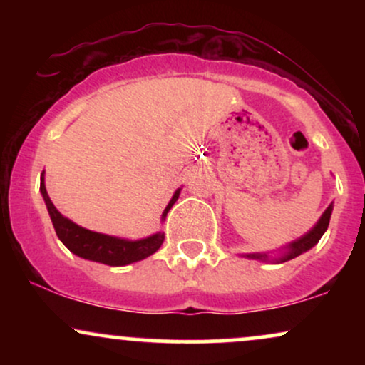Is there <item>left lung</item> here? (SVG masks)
Listing matches in <instances>:
<instances>
[{"instance_id": "obj_1", "label": "left lung", "mask_w": 365, "mask_h": 365, "mask_svg": "<svg viewBox=\"0 0 365 365\" xmlns=\"http://www.w3.org/2000/svg\"><path fill=\"white\" fill-rule=\"evenodd\" d=\"M331 212H333V202L329 204L328 209H326V211L321 215L319 220H317V223L314 225L312 228L305 233V235L282 247V249H279L278 257H269L267 254H244V257L257 259V261H269V262H287V261H290V259L299 257L300 254L311 250L312 247L321 240V237L324 235V232L328 230Z\"/></svg>"}]
</instances>
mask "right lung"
<instances>
[{
  "label": "right lung",
  "instance_id": "right-lung-1",
  "mask_svg": "<svg viewBox=\"0 0 365 365\" xmlns=\"http://www.w3.org/2000/svg\"><path fill=\"white\" fill-rule=\"evenodd\" d=\"M180 190L182 188L175 190L168 206L163 211L161 221H165L168 211L177 202ZM41 194H43L46 207H48L49 217H51L58 238L65 244L70 252H73L82 259H87V261L108 264V266H127V264L142 261V259L153 255L161 247L163 240H165V233L163 232L140 238V240H128V238L104 235V233L91 232V230L82 228V226L73 223L72 220L63 216L54 207L44 185V171L41 173Z\"/></svg>",
  "mask_w": 365,
  "mask_h": 365
}]
</instances>
